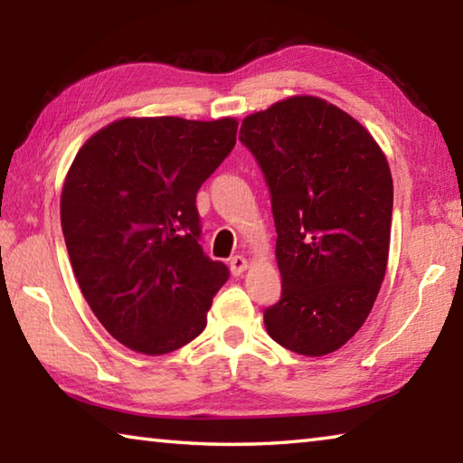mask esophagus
Listing matches in <instances>:
<instances>
[{
  "label": "esophagus",
  "mask_w": 463,
  "mask_h": 463,
  "mask_svg": "<svg viewBox=\"0 0 463 463\" xmlns=\"http://www.w3.org/2000/svg\"><path fill=\"white\" fill-rule=\"evenodd\" d=\"M229 265H231V273H232V276H242V273H245L247 268H249V261H247V257L234 255L232 260L229 261Z\"/></svg>",
  "instance_id": "esophagus-1"
}]
</instances>
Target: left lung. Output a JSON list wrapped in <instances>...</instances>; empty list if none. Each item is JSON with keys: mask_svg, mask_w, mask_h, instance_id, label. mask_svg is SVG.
Returning a JSON list of instances; mask_svg holds the SVG:
<instances>
[{"mask_svg": "<svg viewBox=\"0 0 463 463\" xmlns=\"http://www.w3.org/2000/svg\"><path fill=\"white\" fill-rule=\"evenodd\" d=\"M239 138L269 185L278 232L281 298L263 312L268 335L294 354H333L370 317L386 276V155L354 116L315 96L247 116Z\"/></svg>", "mask_w": 463, "mask_h": 463, "instance_id": "8db88e82", "label": "left lung"}]
</instances>
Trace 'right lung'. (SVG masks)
<instances>
[{
  "mask_svg": "<svg viewBox=\"0 0 463 463\" xmlns=\"http://www.w3.org/2000/svg\"><path fill=\"white\" fill-rule=\"evenodd\" d=\"M234 118H120L77 151L61 192L73 273L106 331L165 355L206 326L229 268L200 247L195 194L237 143Z\"/></svg>",
  "mask_w": 463,
  "mask_h": 463,
  "instance_id": "obj_1",
  "label": "right lung"
}]
</instances>
